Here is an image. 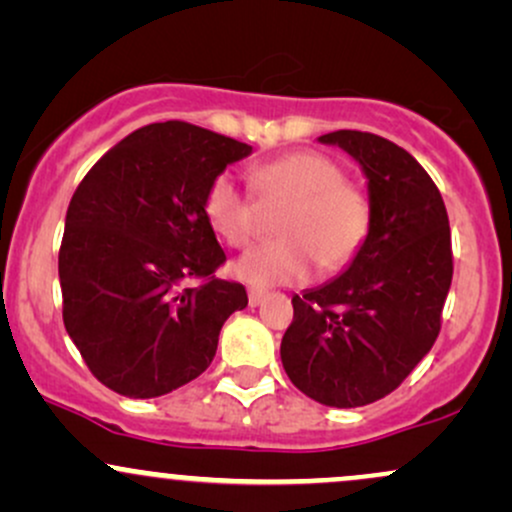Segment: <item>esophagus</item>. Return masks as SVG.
I'll return each mask as SVG.
<instances>
[{"label": "esophagus", "instance_id": "34e87169", "mask_svg": "<svg viewBox=\"0 0 512 512\" xmlns=\"http://www.w3.org/2000/svg\"><path fill=\"white\" fill-rule=\"evenodd\" d=\"M264 298H267V291H262V289H250L248 291V303H250V308H257V305H260Z\"/></svg>", "mask_w": 512, "mask_h": 512}]
</instances>
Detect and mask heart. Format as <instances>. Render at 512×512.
Listing matches in <instances>:
<instances>
[{
  "mask_svg": "<svg viewBox=\"0 0 512 512\" xmlns=\"http://www.w3.org/2000/svg\"><path fill=\"white\" fill-rule=\"evenodd\" d=\"M262 202H284L274 243L233 262V274L252 286L301 284L315 262L337 272L356 257L370 231V199L344 180V170L317 151H296L250 173ZM204 219L223 243L248 245L257 231L255 202L228 173L216 175L204 195Z\"/></svg>",
  "mask_w": 512,
  "mask_h": 512,
  "instance_id": "heart-1",
  "label": "heart"
}]
</instances>
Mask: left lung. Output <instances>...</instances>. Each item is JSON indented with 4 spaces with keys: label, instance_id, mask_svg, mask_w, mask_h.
I'll return each mask as SVG.
<instances>
[{
    "label": "left lung",
    "instance_id": "left-lung-1",
    "mask_svg": "<svg viewBox=\"0 0 512 512\" xmlns=\"http://www.w3.org/2000/svg\"><path fill=\"white\" fill-rule=\"evenodd\" d=\"M317 142L339 146L361 166L370 231L342 274L293 296L281 363L315 402L366 407L397 390L436 342L452 281L448 211L402 146L356 129Z\"/></svg>",
    "mask_w": 512,
    "mask_h": 512
}]
</instances>
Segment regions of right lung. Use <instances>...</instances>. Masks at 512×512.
Wrapping results in <instances>:
<instances>
[{
	"instance_id": "1",
	"label": "right lung",
	"mask_w": 512,
	"mask_h": 512,
	"mask_svg": "<svg viewBox=\"0 0 512 512\" xmlns=\"http://www.w3.org/2000/svg\"><path fill=\"white\" fill-rule=\"evenodd\" d=\"M252 146L187 122L146 125L76 187L60 248L62 317L86 366L132 399L202 375L223 322L248 305L204 219V195ZM202 278L199 287H187Z\"/></svg>"
}]
</instances>
